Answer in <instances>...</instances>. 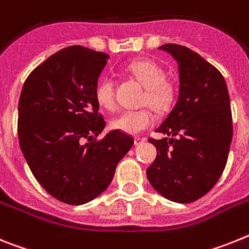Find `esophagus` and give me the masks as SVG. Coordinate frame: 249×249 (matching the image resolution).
Segmentation results:
<instances>
[{
  "mask_svg": "<svg viewBox=\"0 0 249 249\" xmlns=\"http://www.w3.org/2000/svg\"><path fill=\"white\" fill-rule=\"evenodd\" d=\"M145 142V138H140V137H135V139H134V142H135V145H139V144H142V142Z\"/></svg>",
  "mask_w": 249,
  "mask_h": 249,
  "instance_id": "34e87169",
  "label": "esophagus"
}]
</instances>
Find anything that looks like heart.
<instances>
[{
	"instance_id": "heart-1",
	"label": "heart",
	"mask_w": 249,
	"mask_h": 249,
	"mask_svg": "<svg viewBox=\"0 0 249 249\" xmlns=\"http://www.w3.org/2000/svg\"><path fill=\"white\" fill-rule=\"evenodd\" d=\"M135 79L146 88L144 103L149 104L158 111H164L172 105L174 100V89L165 81V71L150 60H139L127 66ZM95 99L101 107L114 110L116 107L115 80L111 76L104 77L95 88ZM155 122L154 112L149 107L137 110H125L120 112L110 123L114 130L125 134H139L153 126Z\"/></svg>"
}]
</instances>
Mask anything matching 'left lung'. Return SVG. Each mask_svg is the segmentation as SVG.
Segmentation results:
<instances>
[{
    "instance_id": "8db88e82",
    "label": "left lung",
    "mask_w": 249,
    "mask_h": 249,
    "mask_svg": "<svg viewBox=\"0 0 249 249\" xmlns=\"http://www.w3.org/2000/svg\"><path fill=\"white\" fill-rule=\"evenodd\" d=\"M159 49L178 62L179 95L155 130L172 138H149L157 158L146 177L166 199L192 203L214 187L226 168L233 137L228 89L223 75L188 47L165 44Z\"/></svg>"
}]
</instances>
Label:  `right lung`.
Masks as SVG:
<instances>
[{
  "label": "right lung",
  "mask_w": 249,
  "mask_h": 249,
  "mask_svg": "<svg viewBox=\"0 0 249 249\" xmlns=\"http://www.w3.org/2000/svg\"><path fill=\"white\" fill-rule=\"evenodd\" d=\"M109 55L69 46L31 71L18 101V142L32 174L66 204L90 202L109 187L134 144L129 134L103 133L95 88Z\"/></svg>",
  "instance_id": "obj_1"
}]
</instances>
